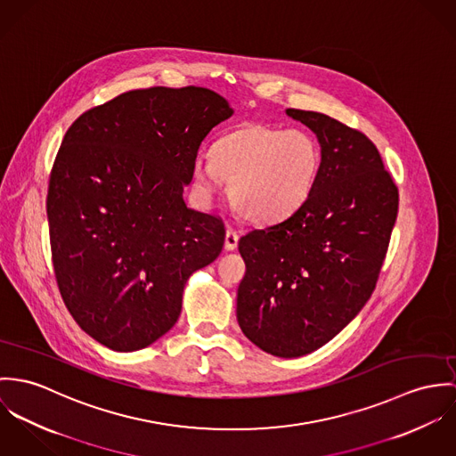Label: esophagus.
I'll return each instance as SVG.
<instances>
[{"label": "esophagus", "instance_id": "obj_1", "mask_svg": "<svg viewBox=\"0 0 456 456\" xmlns=\"http://www.w3.org/2000/svg\"><path fill=\"white\" fill-rule=\"evenodd\" d=\"M238 241H240V234L232 227H227V231H225V250L227 252L236 250Z\"/></svg>", "mask_w": 456, "mask_h": 456}]
</instances>
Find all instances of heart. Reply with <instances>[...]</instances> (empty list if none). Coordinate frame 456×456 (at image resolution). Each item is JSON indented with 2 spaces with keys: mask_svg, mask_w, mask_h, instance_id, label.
Returning a JSON list of instances; mask_svg holds the SVG:
<instances>
[{
  "mask_svg": "<svg viewBox=\"0 0 456 456\" xmlns=\"http://www.w3.org/2000/svg\"><path fill=\"white\" fill-rule=\"evenodd\" d=\"M320 160V147L305 131L245 124L218 138L209 157H196L191 180L204 204L229 182V201L245 220L276 224L307 201Z\"/></svg>",
  "mask_w": 456,
  "mask_h": 456,
  "instance_id": "1",
  "label": "heart"
}]
</instances>
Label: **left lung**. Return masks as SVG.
<instances>
[{
  "instance_id": "8db88e82",
  "label": "left lung",
  "mask_w": 456,
  "mask_h": 456,
  "mask_svg": "<svg viewBox=\"0 0 456 456\" xmlns=\"http://www.w3.org/2000/svg\"><path fill=\"white\" fill-rule=\"evenodd\" d=\"M318 138L314 187L292 216L240 240L247 264L238 323L265 354L296 358L338 336L374 292L399 211V189L360 131L289 108Z\"/></svg>"
}]
</instances>
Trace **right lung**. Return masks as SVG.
Segmentation results:
<instances>
[{
  "mask_svg": "<svg viewBox=\"0 0 456 456\" xmlns=\"http://www.w3.org/2000/svg\"><path fill=\"white\" fill-rule=\"evenodd\" d=\"M232 108L204 87L124 93L66 131L49 180L52 262L68 311L115 352L178 320L189 276L224 247L220 216L183 201L201 142Z\"/></svg>",
  "mask_w": 456,
  "mask_h": 456,
  "instance_id": "right-lung-1",
  "label": "right lung"
}]
</instances>
